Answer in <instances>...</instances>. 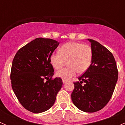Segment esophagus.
<instances>
[{
  "label": "esophagus",
  "mask_w": 125,
  "mask_h": 125,
  "mask_svg": "<svg viewBox=\"0 0 125 125\" xmlns=\"http://www.w3.org/2000/svg\"><path fill=\"white\" fill-rule=\"evenodd\" d=\"M62 82H63V83H65L67 82V80H65V79H62Z\"/></svg>",
  "instance_id": "34e87169"
}]
</instances>
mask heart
Segmentation results:
<instances>
[{
    "instance_id": "obj_1",
    "label": "heart",
    "mask_w": 125,
    "mask_h": 125,
    "mask_svg": "<svg viewBox=\"0 0 125 125\" xmlns=\"http://www.w3.org/2000/svg\"><path fill=\"white\" fill-rule=\"evenodd\" d=\"M59 53H52L50 62L55 70H60L67 62L68 67L59 71L57 76L65 80L71 79L76 73H83L90 66L93 59V51L88 45L79 42H68L59 50Z\"/></svg>"
}]
</instances>
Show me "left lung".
Returning <instances> with one entry per match:
<instances>
[{
    "instance_id": "8db88e82",
    "label": "left lung",
    "mask_w": 125,
    "mask_h": 125,
    "mask_svg": "<svg viewBox=\"0 0 125 125\" xmlns=\"http://www.w3.org/2000/svg\"><path fill=\"white\" fill-rule=\"evenodd\" d=\"M88 40L91 43L92 62L79 77V81L74 82L71 99L81 111L94 113L104 108L111 98L118 79V70L113 54L106 48L93 39Z\"/></svg>"
}]
</instances>
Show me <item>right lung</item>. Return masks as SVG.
<instances>
[{
    "label": "right lung",
    "instance_id": "obj_1",
    "mask_svg": "<svg viewBox=\"0 0 125 125\" xmlns=\"http://www.w3.org/2000/svg\"><path fill=\"white\" fill-rule=\"evenodd\" d=\"M59 45L56 40L39 37L21 48L14 57L11 86L21 104L29 111L40 113L50 109L62 86L61 78L52 79L54 68L50 62Z\"/></svg>",
    "mask_w": 125,
    "mask_h": 125
}]
</instances>
